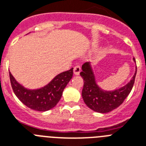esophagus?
Listing matches in <instances>:
<instances>
[{
    "label": "esophagus",
    "instance_id": "34e87169",
    "mask_svg": "<svg viewBox=\"0 0 146 146\" xmlns=\"http://www.w3.org/2000/svg\"><path fill=\"white\" fill-rule=\"evenodd\" d=\"M81 72V67L80 66H76L75 67H74V69H73V73H74V74L76 76H78L80 73Z\"/></svg>",
    "mask_w": 146,
    "mask_h": 146
}]
</instances>
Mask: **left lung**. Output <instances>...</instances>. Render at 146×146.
Returning <instances> with one entry per match:
<instances>
[{"instance_id":"obj_1","label":"left lung","mask_w":146,"mask_h":146,"mask_svg":"<svg viewBox=\"0 0 146 146\" xmlns=\"http://www.w3.org/2000/svg\"><path fill=\"white\" fill-rule=\"evenodd\" d=\"M133 60L136 62L134 58ZM82 69L80 75L84 79L82 93L83 100L88 108L98 113H108L118 108L131 91L137 74L136 67L135 73L128 84L113 91H107L102 90L96 84L90 62H85Z\"/></svg>"}]
</instances>
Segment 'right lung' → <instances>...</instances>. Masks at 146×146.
Masks as SVG:
<instances>
[{"instance_id":"right-lung-1","label":"right lung","mask_w":146,"mask_h":146,"mask_svg":"<svg viewBox=\"0 0 146 146\" xmlns=\"http://www.w3.org/2000/svg\"><path fill=\"white\" fill-rule=\"evenodd\" d=\"M73 68L56 76L49 84L39 89L29 90L17 82L9 72V79L13 90L22 103L38 111H49L54 108L62 96L73 74Z\"/></svg>"}]
</instances>
